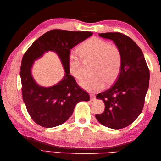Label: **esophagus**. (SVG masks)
I'll return each instance as SVG.
<instances>
[{
	"mask_svg": "<svg viewBox=\"0 0 161 161\" xmlns=\"http://www.w3.org/2000/svg\"><path fill=\"white\" fill-rule=\"evenodd\" d=\"M90 97H91V101H93L95 99V95L93 93H91L90 94Z\"/></svg>",
	"mask_w": 161,
	"mask_h": 161,
	"instance_id": "esophagus-1",
	"label": "esophagus"
}]
</instances>
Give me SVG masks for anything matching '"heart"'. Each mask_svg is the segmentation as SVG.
Listing matches in <instances>:
<instances>
[{
	"label": "heart",
	"instance_id": "b5f03b06",
	"mask_svg": "<svg viewBox=\"0 0 161 161\" xmlns=\"http://www.w3.org/2000/svg\"><path fill=\"white\" fill-rule=\"evenodd\" d=\"M79 54L84 63L93 61L91 73L93 75L81 80L80 86L90 92H96L104 84L114 82L120 73L122 56L118 47L110 46L107 41L98 37L86 40L79 48ZM76 53H72L68 60V70L74 78L80 80L83 76L84 67Z\"/></svg>",
	"mask_w": 161,
	"mask_h": 161
}]
</instances>
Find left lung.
<instances>
[{
	"instance_id": "left-lung-1",
	"label": "left lung",
	"mask_w": 161,
	"mask_h": 161,
	"mask_svg": "<svg viewBox=\"0 0 161 161\" xmlns=\"http://www.w3.org/2000/svg\"><path fill=\"white\" fill-rule=\"evenodd\" d=\"M112 40L122 56L121 70L115 84L97 95L104 102L105 108L96 114L98 122L107 127L119 129L130 125L141 114L149 82V70L141 49L124 34H99Z\"/></svg>"
}]
</instances>
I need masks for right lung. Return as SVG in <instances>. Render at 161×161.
<instances>
[{
    "instance_id": "add662e5",
    "label": "right lung",
    "mask_w": 161,
    "mask_h": 161,
    "mask_svg": "<svg viewBox=\"0 0 161 161\" xmlns=\"http://www.w3.org/2000/svg\"><path fill=\"white\" fill-rule=\"evenodd\" d=\"M92 35L88 31L52 30L36 39L24 54L20 70L23 100L30 117L37 125L46 128L61 125L73 114L78 102L90 100L88 93L70 75L68 60L70 50ZM47 51L58 54L65 75L57 85L43 87L33 80L31 68L33 61Z\"/></svg>"
}]
</instances>
